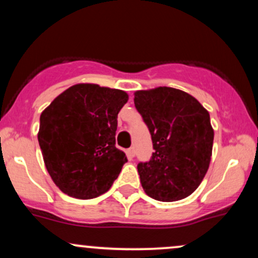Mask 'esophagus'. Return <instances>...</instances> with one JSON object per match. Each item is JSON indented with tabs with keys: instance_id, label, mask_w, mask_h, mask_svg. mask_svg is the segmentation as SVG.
I'll return each mask as SVG.
<instances>
[{
	"instance_id": "34e87169",
	"label": "esophagus",
	"mask_w": 258,
	"mask_h": 258,
	"mask_svg": "<svg viewBox=\"0 0 258 258\" xmlns=\"http://www.w3.org/2000/svg\"><path fill=\"white\" fill-rule=\"evenodd\" d=\"M127 156H128L130 159H132L133 156H135V148L133 147H131V148H128V149H127Z\"/></svg>"
}]
</instances>
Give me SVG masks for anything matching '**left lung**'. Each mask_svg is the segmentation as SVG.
Listing matches in <instances>:
<instances>
[{"label": "left lung", "instance_id": "left-lung-1", "mask_svg": "<svg viewBox=\"0 0 258 258\" xmlns=\"http://www.w3.org/2000/svg\"><path fill=\"white\" fill-rule=\"evenodd\" d=\"M135 105L154 148L149 161L137 166L144 191L166 203L189 197L211 161L214 128L209 111L193 96L172 87L137 91Z\"/></svg>", "mask_w": 258, "mask_h": 258}]
</instances>
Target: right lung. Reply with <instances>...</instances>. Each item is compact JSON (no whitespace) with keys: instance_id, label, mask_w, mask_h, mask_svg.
Instances as JSON below:
<instances>
[{"instance_id":"1","label":"right lung","mask_w":258,"mask_h":258,"mask_svg":"<svg viewBox=\"0 0 258 258\" xmlns=\"http://www.w3.org/2000/svg\"><path fill=\"white\" fill-rule=\"evenodd\" d=\"M128 94L94 84L74 85L40 116L38 143L53 182L76 199L110 189L127 162L115 146L117 114Z\"/></svg>"}]
</instances>
